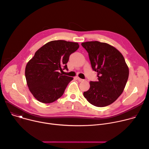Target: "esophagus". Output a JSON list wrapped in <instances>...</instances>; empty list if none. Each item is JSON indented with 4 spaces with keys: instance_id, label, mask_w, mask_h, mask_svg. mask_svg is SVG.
I'll return each instance as SVG.
<instances>
[{
    "instance_id": "1",
    "label": "esophagus",
    "mask_w": 149,
    "mask_h": 149,
    "mask_svg": "<svg viewBox=\"0 0 149 149\" xmlns=\"http://www.w3.org/2000/svg\"><path fill=\"white\" fill-rule=\"evenodd\" d=\"M77 78V79L79 81H80V82H82V81H85V79H81V78H79L78 77H76Z\"/></svg>"
}]
</instances>
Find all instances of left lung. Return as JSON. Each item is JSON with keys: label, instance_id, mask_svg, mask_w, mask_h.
I'll return each instance as SVG.
<instances>
[{"label": "left lung", "instance_id": "left-lung-1", "mask_svg": "<svg viewBox=\"0 0 149 149\" xmlns=\"http://www.w3.org/2000/svg\"><path fill=\"white\" fill-rule=\"evenodd\" d=\"M81 45L87 51L92 69L98 77V81L90 82V89L84 96L96 107H105L122 94L129 78L128 67L123 55L108 44L89 41Z\"/></svg>", "mask_w": 149, "mask_h": 149}]
</instances>
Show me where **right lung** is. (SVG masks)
Segmentation results:
<instances>
[{"instance_id": "obj_1", "label": "right lung", "mask_w": 149, "mask_h": 149, "mask_svg": "<svg viewBox=\"0 0 149 149\" xmlns=\"http://www.w3.org/2000/svg\"><path fill=\"white\" fill-rule=\"evenodd\" d=\"M79 47L76 42L52 40L35 52L26 66L25 77L31 93L37 100L51 103L63 95L73 78L62 75L59 71L68 70L70 56Z\"/></svg>"}]
</instances>
